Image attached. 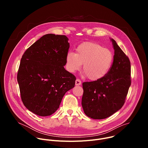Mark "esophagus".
Wrapping results in <instances>:
<instances>
[{
    "label": "esophagus",
    "mask_w": 148,
    "mask_h": 148,
    "mask_svg": "<svg viewBox=\"0 0 148 148\" xmlns=\"http://www.w3.org/2000/svg\"><path fill=\"white\" fill-rule=\"evenodd\" d=\"M81 84V81L79 79H77L75 80V86H80Z\"/></svg>",
    "instance_id": "obj_1"
}]
</instances>
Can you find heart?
<instances>
[{
    "label": "heart",
    "instance_id": "obj_1",
    "mask_svg": "<svg viewBox=\"0 0 148 148\" xmlns=\"http://www.w3.org/2000/svg\"><path fill=\"white\" fill-rule=\"evenodd\" d=\"M75 50V54L70 51L66 55V67L69 72L79 70L83 64V70L90 80H99L108 74L114 59L110 50L96 43L86 42Z\"/></svg>",
    "mask_w": 148,
    "mask_h": 148
}]
</instances>
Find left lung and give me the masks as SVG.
I'll return each mask as SVG.
<instances>
[{
    "label": "left lung",
    "mask_w": 148,
    "mask_h": 148,
    "mask_svg": "<svg viewBox=\"0 0 148 148\" xmlns=\"http://www.w3.org/2000/svg\"><path fill=\"white\" fill-rule=\"evenodd\" d=\"M114 49V61L102 78L82 83V107L85 114L94 119L107 118L123 105L131 84L129 58L111 38Z\"/></svg>",
    "instance_id": "1"
}]
</instances>
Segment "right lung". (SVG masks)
<instances>
[{"instance_id":"1","label":"right lung","mask_w":148,"mask_h":148,"mask_svg":"<svg viewBox=\"0 0 148 148\" xmlns=\"http://www.w3.org/2000/svg\"><path fill=\"white\" fill-rule=\"evenodd\" d=\"M64 35L47 34L36 41L20 61L17 82L21 98L30 111L41 116L54 114L75 77L65 70L70 47Z\"/></svg>"}]
</instances>
